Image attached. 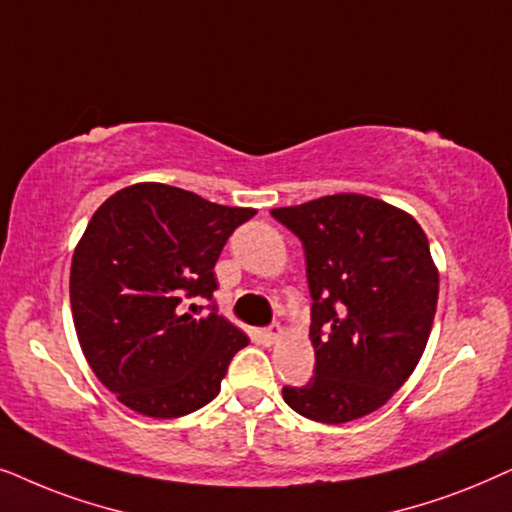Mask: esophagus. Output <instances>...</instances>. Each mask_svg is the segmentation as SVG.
Segmentation results:
<instances>
[{
    "label": "esophagus",
    "instance_id": "esophagus-1",
    "mask_svg": "<svg viewBox=\"0 0 512 512\" xmlns=\"http://www.w3.org/2000/svg\"><path fill=\"white\" fill-rule=\"evenodd\" d=\"M281 335H283V327L278 325V323H271V325L267 327V330L262 332V339H264V342H267V344H276L278 339H281Z\"/></svg>",
    "mask_w": 512,
    "mask_h": 512
}]
</instances>
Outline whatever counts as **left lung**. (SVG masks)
<instances>
[{
    "instance_id": "obj_1",
    "label": "left lung",
    "mask_w": 512,
    "mask_h": 512,
    "mask_svg": "<svg viewBox=\"0 0 512 512\" xmlns=\"http://www.w3.org/2000/svg\"><path fill=\"white\" fill-rule=\"evenodd\" d=\"M271 215L304 245L313 377L283 386L292 410L346 424L379 410L417 367L438 306V269L405 210L363 194L320 196Z\"/></svg>"
}]
</instances>
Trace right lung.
<instances>
[{
    "label": "right lung",
    "instance_id": "right-lung-1",
    "mask_svg": "<svg viewBox=\"0 0 512 512\" xmlns=\"http://www.w3.org/2000/svg\"><path fill=\"white\" fill-rule=\"evenodd\" d=\"M257 210L140 182L95 210L72 255L70 304L81 351L107 391L154 419L208 405L248 337L217 313L215 262Z\"/></svg>",
    "mask_w": 512,
    "mask_h": 512
}]
</instances>
